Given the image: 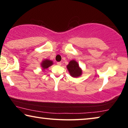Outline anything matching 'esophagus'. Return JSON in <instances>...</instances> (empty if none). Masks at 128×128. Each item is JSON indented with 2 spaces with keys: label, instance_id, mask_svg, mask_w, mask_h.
Listing matches in <instances>:
<instances>
[{
  "label": "esophagus",
  "instance_id": "esophagus-1",
  "mask_svg": "<svg viewBox=\"0 0 128 128\" xmlns=\"http://www.w3.org/2000/svg\"><path fill=\"white\" fill-rule=\"evenodd\" d=\"M57 65H58V66H61L62 62H57Z\"/></svg>",
  "mask_w": 128,
  "mask_h": 128
}]
</instances>
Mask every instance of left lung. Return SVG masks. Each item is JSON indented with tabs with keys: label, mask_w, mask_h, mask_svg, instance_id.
Here are the masks:
<instances>
[{
	"label": "left lung",
	"mask_w": 128,
	"mask_h": 128,
	"mask_svg": "<svg viewBox=\"0 0 128 128\" xmlns=\"http://www.w3.org/2000/svg\"><path fill=\"white\" fill-rule=\"evenodd\" d=\"M66 68L70 76L77 78L81 76L82 74V70L79 66V64L75 60H72L66 66Z\"/></svg>",
	"instance_id": "8db88e82"
}]
</instances>
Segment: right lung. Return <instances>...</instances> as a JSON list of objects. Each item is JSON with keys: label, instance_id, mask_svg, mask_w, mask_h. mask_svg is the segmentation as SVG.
Here are the masks:
<instances>
[{"label": "right lung", "instance_id": "right-lung-1", "mask_svg": "<svg viewBox=\"0 0 128 128\" xmlns=\"http://www.w3.org/2000/svg\"><path fill=\"white\" fill-rule=\"evenodd\" d=\"M53 64V62L52 60L49 59H44L42 60V62L40 63V66L42 67V70H44V69H47L48 67L51 66Z\"/></svg>", "mask_w": 128, "mask_h": 128}]
</instances>
